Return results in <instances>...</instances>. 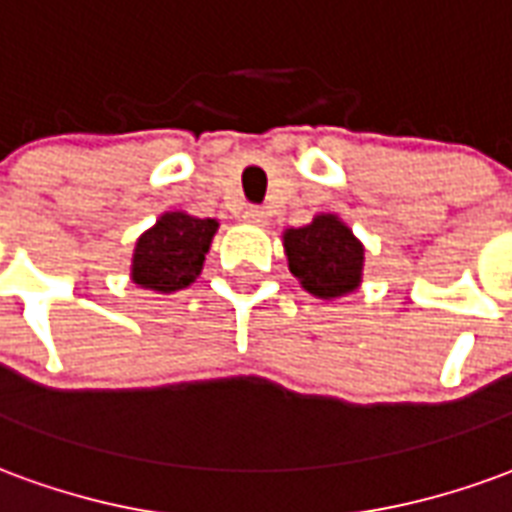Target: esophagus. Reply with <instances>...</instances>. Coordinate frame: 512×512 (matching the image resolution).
<instances>
[{"label": "esophagus", "instance_id": "obj_1", "mask_svg": "<svg viewBox=\"0 0 512 512\" xmlns=\"http://www.w3.org/2000/svg\"><path fill=\"white\" fill-rule=\"evenodd\" d=\"M241 219H244L246 224H266L268 213L263 211V208H246V211L241 213Z\"/></svg>", "mask_w": 512, "mask_h": 512}]
</instances>
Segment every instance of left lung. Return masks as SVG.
Wrapping results in <instances>:
<instances>
[{"label": "left lung", "instance_id": "1", "mask_svg": "<svg viewBox=\"0 0 512 512\" xmlns=\"http://www.w3.org/2000/svg\"><path fill=\"white\" fill-rule=\"evenodd\" d=\"M282 246L290 274L315 299H343L362 285L365 244L337 213H318L304 227H288Z\"/></svg>", "mask_w": 512, "mask_h": 512}]
</instances>
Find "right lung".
Listing matches in <instances>:
<instances>
[{
    "instance_id": "obj_1",
    "label": "right lung",
    "mask_w": 512,
    "mask_h": 512,
    "mask_svg": "<svg viewBox=\"0 0 512 512\" xmlns=\"http://www.w3.org/2000/svg\"><path fill=\"white\" fill-rule=\"evenodd\" d=\"M216 219H200L186 211L161 213L156 224L136 238L131 255V282L153 293H175L200 277Z\"/></svg>"
}]
</instances>
